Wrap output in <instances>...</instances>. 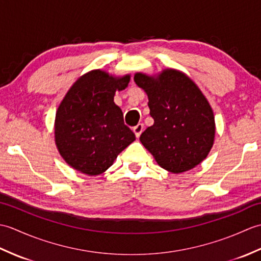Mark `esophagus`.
Listing matches in <instances>:
<instances>
[{
    "instance_id": "obj_1",
    "label": "esophagus",
    "mask_w": 261,
    "mask_h": 261,
    "mask_svg": "<svg viewBox=\"0 0 261 261\" xmlns=\"http://www.w3.org/2000/svg\"><path fill=\"white\" fill-rule=\"evenodd\" d=\"M142 131H143V124L142 123H139L134 127V132H135V135H136L137 138L140 137V135L142 134Z\"/></svg>"
}]
</instances>
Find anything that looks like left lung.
Instances as JSON below:
<instances>
[{"label": "left lung", "mask_w": 261, "mask_h": 261, "mask_svg": "<svg viewBox=\"0 0 261 261\" xmlns=\"http://www.w3.org/2000/svg\"><path fill=\"white\" fill-rule=\"evenodd\" d=\"M148 95L153 124L140 141L160 167L174 174L196 167L213 146L215 121L212 108L190 77L176 69L157 76L135 75Z\"/></svg>", "instance_id": "left-lung-1"}]
</instances>
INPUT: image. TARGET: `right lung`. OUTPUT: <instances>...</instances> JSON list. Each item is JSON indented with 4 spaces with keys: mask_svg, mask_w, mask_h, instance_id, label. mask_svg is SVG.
<instances>
[{
    "mask_svg": "<svg viewBox=\"0 0 261 261\" xmlns=\"http://www.w3.org/2000/svg\"><path fill=\"white\" fill-rule=\"evenodd\" d=\"M129 82L130 75L114 77L95 69L69 88L56 112L55 142L70 167L88 176L102 174L136 140L114 103L115 92Z\"/></svg>",
    "mask_w": 261,
    "mask_h": 261,
    "instance_id": "obj_1",
    "label": "right lung"
}]
</instances>
